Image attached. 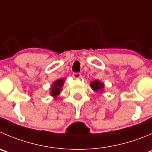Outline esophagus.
Instances as JSON below:
<instances>
[{"mask_svg":"<svg viewBox=\"0 0 152 152\" xmlns=\"http://www.w3.org/2000/svg\"><path fill=\"white\" fill-rule=\"evenodd\" d=\"M73 76L75 78V79H79V78H81L82 75H81L79 73H73Z\"/></svg>","mask_w":152,"mask_h":152,"instance_id":"34e87169","label":"esophagus"}]
</instances>
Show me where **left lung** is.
<instances>
[{"label": "left lung", "instance_id": "1", "mask_svg": "<svg viewBox=\"0 0 152 152\" xmlns=\"http://www.w3.org/2000/svg\"><path fill=\"white\" fill-rule=\"evenodd\" d=\"M91 88L95 91H100L102 93L103 92V89L104 88V84L100 83V81L95 80L94 82H91L90 84Z\"/></svg>", "mask_w": 152, "mask_h": 152}]
</instances>
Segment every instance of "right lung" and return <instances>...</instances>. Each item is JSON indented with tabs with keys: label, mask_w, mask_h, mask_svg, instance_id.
I'll list each match as a JSON object with an SVG mask.
<instances>
[{
	"label": "right lung",
	"mask_w": 152,
	"mask_h": 152,
	"mask_svg": "<svg viewBox=\"0 0 152 152\" xmlns=\"http://www.w3.org/2000/svg\"><path fill=\"white\" fill-rule=\"evenodd\" d=\"M64 79H58V80L55 81V83L52 85V87L50 88L51 96L56 98L60 94V91L61 90V88L64 86Z\"/></svg>",
	"instance_id": "add662e5"
}]
</instances>
